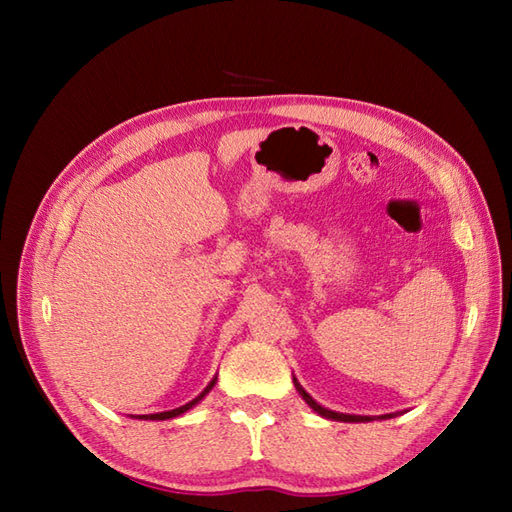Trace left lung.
<instances>
[{"instance_id":"left-lung-1","label":"left lung","mask_w":512,"mask_h":512,"mask_svg":"<svg viewBox=\"0 0 512 512\" xmlns=\"http://www.w3.org/2000/svg\"><path fill=\"white\" fill-rule=\"evenodd\" d=\"M292 383H295V389L299 391V396L306 400V405L314 411V413H319L321 418H328V420H336V422H372V420H387V418H396L398 413H383V416H354V413H341V411H332V409H328V407H323V405H319L317 400H314L306 389L301 387V383L299 380L292 376Z\"/></svg>"}]
</instances>
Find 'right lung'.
<instances>
[{
    "label": "right lung",
    "mask_w": 512,
    "mask_h": 512,
    "mask_svg": "<svg viewBox=\"0 0 512 512\" xmlns=\"http://www.w3.org/2000/svg\"><path fill=\"white\" fill-rule=\"evenodd\" d=\"M215 383H217V374L211 378V383L204 387V391L200 396H195L191 402H187V405H182V407H176V409H171V411H160V413H147V416H132V418H138V420H169V418H178V416H182V413H187L189 409H193L195 405H198V402L209 394V391L215 387Z\"/></svg>",
    "instance_id": "1"
}]
</instances>
